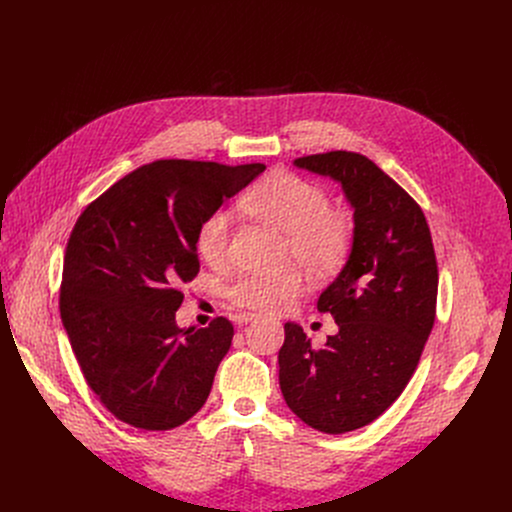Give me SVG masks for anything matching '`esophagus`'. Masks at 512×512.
<instances>
[{
	"instance_id": "1",
	"label": "esophagus",
	"mask_w": 512,
	"mask_h": 512,
	"mask_svg": "<svg viewBox=\"0 0 512 512\" xmlns=\"http://www.w3.org/2000/svg\"><path fill=\"white\" fill-rule=\"evenodd\" d=\"M235 320H237V324H239V326H247V324L255 322V320H257V316H255V314H251V312H241V314H237V316H235Z\"/></svg>"
}]
</instances>
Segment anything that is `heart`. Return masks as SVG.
<instances>
[{
  "label": "heart",
  "mask_w": 512,
  "mask_h": 512,
  "mask_svg": "<svg viewBox=\"0 0 512 512\" xmlns=\"http://www.w3.org/2000/svg\"><path fill=\"white\" fill-rule=\"evenodd\" d=\"M247 212L287 235V255L312 275L336 271L350 249V225L340 212L328 208V198L316 184L277 172L259 182L243 200ZM231 214L214 210L196 233V247L204 261L221 263L227 257ZM304 289L298 271L277 275H247L231 287L237 306L255 312H279Z\"/></svg>",
  "instance_id": "obj_1"
}]
</instances>
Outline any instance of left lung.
Here are the masks:
<instances>
[{"label":"left lung","mask_w":512,"mask_h":512,"mask_svg":"<svg viewBox=\"0 0 512 512\" xmlns=\"http://www.w3.org/2000/svg\"><path fill=\"white\" fill-rule=\"evenodd\" d=\"M294 166L340 184L354 218L348 259L318 298L338 332L316 350L287 322L279 350L287 407L336 435L375 421L409 383L435 320L437 263L421 208L375 162L328 152Z\"/></svg>","instance_id":"1"}]
</instances>
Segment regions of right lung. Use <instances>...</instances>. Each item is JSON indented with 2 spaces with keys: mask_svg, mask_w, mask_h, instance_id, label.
<instances>
[{
  "mask_svg": "<svg viewBox=\"0 0 512 512\" xmlns=\"http://www.w3.org/2000/svg\"><path fill=\"white\" fill-rule=\"evenodd\" d=\"M263 170L160 160L79 216L64 255L60 318L89 387L117 419L164 431L206 403L235 330L227 318L180 328V287L200 271L204 218Z\"/></svg>",
  "mask_w": 512,
  "mask_h": 512,
  "instance_id": "1",
  "label": "right lung"
}]
</instances>
